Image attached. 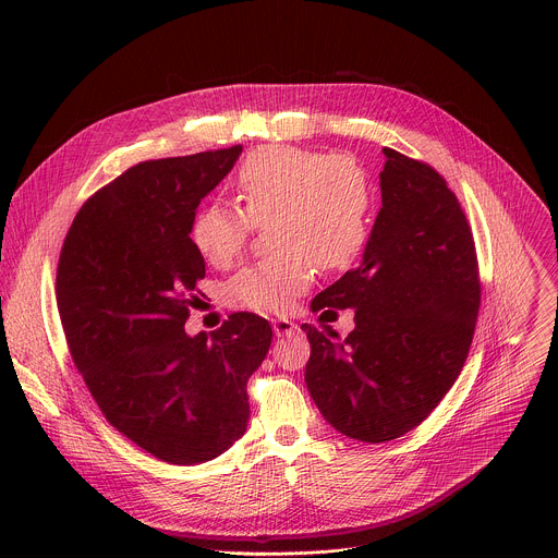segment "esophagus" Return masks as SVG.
I'll return each mask as SVG.
<instances>
[{
    "label": "esophagus",
    "instance_id": "1",
    "mask_svg": "<svg viewBox=\"0 0 558 558\" xmlns=\"http://www.w3.org/2000/svg\"><path fill=\"white\" fill-rule=\"evenodd\" d=\"M271 327H274V333L280 338V336H289L298 329L295 323L287 320V317H278V320H271Z\"/></svg>",
    "mask_w": 558,
    "mask_h": 558
}]
</instances>
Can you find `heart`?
<instances>
[{"mask_svg": "<svg viewBox=\"0 0 558 558\" xmlns=\"http://www.w3.org/2000/svg\"><path fill=\"white\" fill-rule=\"evenodd\" d=\"M231 196L238 209L207 205L194 214L190 241L209 265L227 267L245 252L254 227L267 225L274 254L227 284L238 306L282 313L311 287L315 269L349 267L366 243L371 185L349 156L256 147L238 166Z\"/></svg>", "mask_w": 558, "mask_h": 558, "instance_id": "heart-1", "label": "heart"}]
</instances>
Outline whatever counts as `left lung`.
I'll return each instance as SVG.
<instances>
[{"label":"left lung","mask_w":558,"mask_h":558,"mask_svg":"<svg viewBox=\"0 0 558 558\" xmlns=\"http://www.w3.org/2000/svg\"><path fill=\"white\" fill-rule=\"evenodd\" d=\"M381 209L362 263L315 295L313 311L355 308L342 340L302 325L304 381L342 435L379 444L420 426L468 357L482 302L468 218L446 179L390 147Z\"/></svg>","instance_id":"1"}]
</instances>
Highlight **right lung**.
Here are the masks:
<instances>
[{
  "label": "right lung",
  "instance_id": "1",
  "mask_svg": "<svg viewBox=\"0 0 558 558\" xmlns=\"http://www.w3.org/2000/svg\"><path fill=\"white\" fill-rule=\"evenodd\" d=\"M243 145L143 161L76 211L59 256L70 355L104 417L156 459L192 465L245 435L247 381L274 331L256 313L187 336L205 260L190 225Z\"/></svg>",
  "mask_w": 558,
  "mask_h": 558
}]
</instances>
